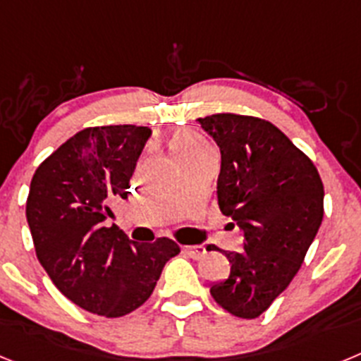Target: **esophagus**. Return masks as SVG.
I'll list each match as a JSON object with an SVG mask.
<instances>
[{
    "label": "esophagus",
    "instance_id": "obj_1",
    "mask_svg": "<svg viewBox=\"0 0 361 361\" xmlns=\"http://www.w3.org/2000/svg\"><path fill=\"white\" fill-rule=\"evenodd\" d=\"M183 251L190 255L191 258H202L206 255V247L204 245H184Z\"/></svg>",
    "mask_w": 361,
    "mask_h": 361
}]
</instances>
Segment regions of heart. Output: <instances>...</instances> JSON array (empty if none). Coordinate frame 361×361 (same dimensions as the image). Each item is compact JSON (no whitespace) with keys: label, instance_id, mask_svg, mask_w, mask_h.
Instances as JSON below:
<instances>
[{"label":"heart","instance_id":"obj_1","mask_svg":"<svg viewBox=\"0 0 361 361\" xmlns=\"http://www.w3.org/2000/svg\"><path fill=\"white\" fill-rule=\"evenodd\" d=\"M209 149L208 145L195 135H180L175 139V152L178 155H188V153H197Z\"/></svg>","mask_w":361,"mask_h":361}]
</instances>
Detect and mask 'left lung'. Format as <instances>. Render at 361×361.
<instances>
[{
	"label": "left lung",
	"instance_id": "left-lung-1",
	"mask_svg": "<svg viewBox=\"0 0 361 361\" xmlns=\"http://www.w3.org/2000/svg\"><path fill=\"white\" fill-rule=\"evenodd\" d=\"M197 121L220 149V212L244 233V250L222 251L231 271L209 293L250 320L298 273L324 219V184L311 159L269 121L237 114Z\"/></svg>",
	"mask_w": 361,
	"mask_h": 361
}]
</instances>
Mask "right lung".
Returning <instances> with one entry per match:
<instances>
[{
  "label": "right lung",
  "mask_w": 361,
  "mask_h": 361,
  "mask_svg": "<svg viewBox=\"0 0 361 361\" xmlns=\"http://www.w3.org/2000/svg\"><path fill=\"white\" fill-rule=\"evenodd\" d=\"M149 135L148 126L133 124L81 130L32 177L27 222L37 260L66 298L99 317L141 307L164 264L180 251L166 237L141 244L106 228L111 202L128 199Z\"/></svg>",
  "instance_id": "add662e5"
}]
</instances>
